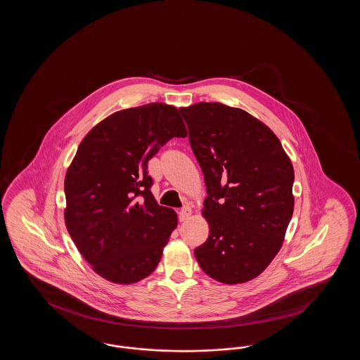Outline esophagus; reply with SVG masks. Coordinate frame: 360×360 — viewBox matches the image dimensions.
<instances>
[{"label": "esophagus", "instance_id": "1", "mask_svg": "<svg viewBox=\"0 0 360 360\" xmlns=\"http://www.w3.org/2000/svg\"><path fill=\"white\" fill-rule=\"evenodd\" d=\"M190 216H191V207L190 206H184L179 210V221H186Z\"/></svg>", "mask_w": 360, "mask_h": 360}]
</instances>
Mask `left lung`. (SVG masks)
I'll return each instance as SVG.
<instances>
[{
  "label": "left lung",
  "mask_w": 360,
  "mask_h": 360,
  "mask_svg": "<svg viewBox=\"0 0 360 360\" xmlns=\"http://www.w3.org/2000/svg\"><path fill=\"white\" fill-rule=\"evenodd\" d=\"M179 112L207 193L209 238L195 259L225 285L251 281L278 254L290 223V159L274 132L243 109L198 103Z\"/></svg>",
  "instance_id": "8db88e82"
}]
</instances>
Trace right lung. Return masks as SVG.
Listing matches in <instances>:
<instances>
[{
	"label": "right lung",
	"instance_id": "right-lung-1",
	"mask_svg": "<svg viewBox=\"0 0 360 360\" xmlns=\"http://www.w3.org/2000/svg\"><path fill=\"white\" fill-rule=\"evenodd\" d=\"M186 135L175 106L153 103L110 115L81 141L65 178V223L105 279L129 285L156 269L178 219L156 204L147 163Z\"/></svg>",
	"mask_w": 360,
	"mask_h": 360
}]
</instances>
